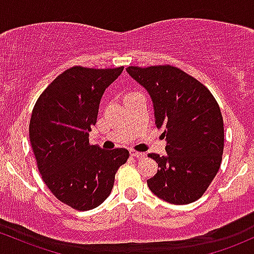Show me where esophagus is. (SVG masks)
Masks as SVG:
<instances>
[{"instance_id": "34e87169", "label": "esophagus", "mask_w": 254, "mask_h": 254, "mask_svg": "<svg viewBox=\"0 0 254 254\" xmlns=\"http://www.w3.org/2000/svg\"><path fill=\"white\" fill-rule=\"evenodd\" d=\"M130 156H132V157H135V158H142V157H145V153L138 152V151L132 150V151H130Z\"/></svg>"}]
</instances>
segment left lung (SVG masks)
I'll return each mask as SVG.
<instances>
[{
	"mask_svg": "<svg viewBox=\"0 0 254 254\" xmlns=\"http://www.w3.org/2000/svg\"><path fill=\"white\" fill-rule=\"evenodd\" d=\"M126 70L150 95L156 127L163 129L161 136L167 141V155L149 153L159 169L147 186L170 204L198 200L217 174L223 155V118L215 97L173 65H130Z\"/></svg>",
	"mask_w": 254,
	"mask_h": 254,
	"instance_id": "1",
	"label": "left lung"
}]
</instances>
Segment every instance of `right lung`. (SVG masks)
Masks as SVG:
<instances>
[{
	"mask_svg": "<svg viewBox=\"0 0 254 254\" xmlns=\"http://www.w3.org/2000/svg\"><path fill=\"white\" fill-rule=\"evenodd\" d=\"M122 70L69 68L44 90L32 110L30 141L43 181L59 200L79 211L103 203L129 157L126 149L103 150L89 141L102 96Z\"/></svg>",
	"mask_w": 254,
	"mask_h": 254,
	"instance_id": "right-lung-1",
	"label": "right lung"
}]
</instances>
